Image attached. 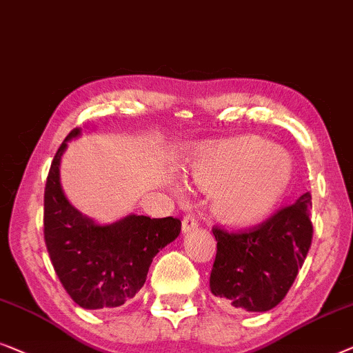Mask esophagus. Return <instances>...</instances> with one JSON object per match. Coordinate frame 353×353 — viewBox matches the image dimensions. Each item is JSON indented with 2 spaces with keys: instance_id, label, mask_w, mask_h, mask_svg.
I'll list each match as a JSON object with an SVG mask.
<instances>
[{
  "instance_id": "esophagus-1",
  "label": "esophagus",
  "mask_w": 353,
  "mask_h": 353,
  "mask_svg": "<svg viewBox=\"0 0 353 353\" xmlns=\"http://www.w3.org/2000/svg\"><path fill=\"white\" fill-rule=\"evenodd\" d=\"M198 227V222L193 216H185L182 219V233H188L192 230H195Z\"/></svg>"
}]
</instances>
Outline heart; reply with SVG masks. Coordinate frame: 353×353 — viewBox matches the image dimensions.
Segmentation results:
<instances>
[{
  "label": "heart",
  "mask_w": 353,
  "mask_h": 353,
  "mask_svg": "<svg viewBox=\"0 0 353 353\" xmlns=\"http://www.w3.org/2000/svg\"><path fill=\"white\" fill-rule=\"evenodd\" d=\"M188 174L200 190L216 193L217 219L230 227H251L265 221L283 200L292 163L283 148L248 134L203 143L193 153Z\"/></svg>",
  "instance_id": "heart-1"
}]
</instances>
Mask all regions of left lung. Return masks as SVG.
<instances>
[{
	"instance_id": "left-lung-1",
	"label": "left lung",
	"mask_w": 353,
	"mask_h": 353,
	"mask_svg": "<svg viewBox=\"0 0 353 353\" xmlns=\"http://www.w3.org/2000/svg\"><path fill=\"white\" fill-rule=\"evenodd\" d=\"M310 192L250 232L212 228L217 254L210 276L221 305L238 312H269L285 299L312 245Z\"/></svg>"
}]
</instances>
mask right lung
<instances>
[{
  "label": "right lung",
  "mask_w": 353,
  "mask_h": 353,
  "mask_svg": "<svg viewBox=\"0 0 353 353\" xmlns=\"http://www.w3.org/2000/svg\"><path fill=\"white\" fill-rule=\"evenodd\" d=\"M79 136L81 128L68 134L49 170L44 240L59 280L79 307L115 309L141 291L153 257L181 233V221L128 214L102 224L78 211L62 188L61 161Z\"/></svg>",
  "instance_id": "add662e5"
}]
</instances>
